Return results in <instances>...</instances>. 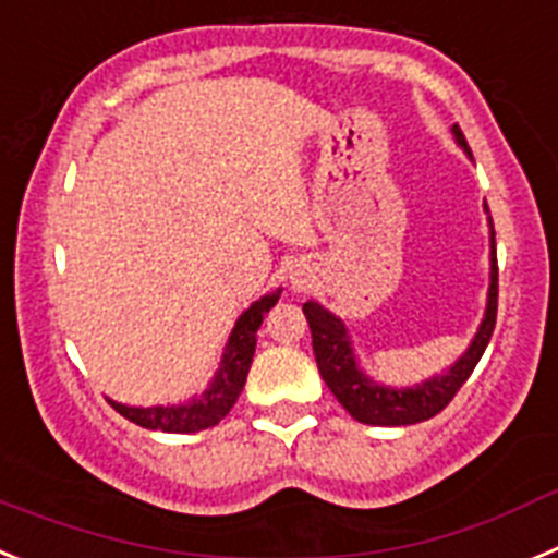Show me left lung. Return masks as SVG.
<instances>
[{
    "instance_id": "1",
    "label": "left lung",
    "mask_w": 558,
    "mask_h": 558,
    "mask_svg": "<svg viewBox=\"0 0 558 558\" xmlns=\"http://www.w3.org/2000/svg\"><path fill=\"white\" fill-rule=\"evenodd\" d=\"M453 133L461 147L466 149V138L459 124L453 128ZM303 314L308 319L319 375H323L328 389L336 395V400L350 411V416H355L359 423L366 425L423 423V420H430V416L439 414L456 398V391L473 375L475 364L481 361V355H484L486 344L492 339L495 319H498V255H495V233H492L489 303H486V316L484 323H481L478 333H475L473 344L450 366L448 373L428 378L425 384L414 386V389H386V386H378L369 378H364L359 373V366H355L344 325L316 303H305Z\"/></svg>"
}]
</instances>
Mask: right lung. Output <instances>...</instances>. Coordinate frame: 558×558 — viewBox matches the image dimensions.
<instances>
[{"mask_svg": "<svg viewBox=\"0 0 558 558\" xmlns=\"http://www.w3.org/2000/svg\"><path fill=\"white\" fill-rule=\"evenodd\" d=\"M278 298L280 291L267 294V298H260L258 303H253L239 316L228 348H225L222 366H219L217 378H214V384L208 386L203 398L185 405H153V409H133V405L113 403V400H110V405L130 423L149 430H167V434H194V430L217 425L242 395L255 355V336H258L260 323H264V314L278 303Z\"/></svg>", "mask_w": 558, "mask_h": 558, "instance_id": "right-lung-1", "label": "right lung"}]
</instances>
